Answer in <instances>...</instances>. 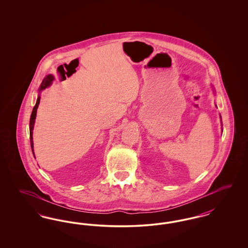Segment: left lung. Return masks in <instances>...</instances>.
<instances>
[{
	"instance_id": "left-lung-1",
	"label": "left lung",
	"mask_w": 248,
	"mask_h": 248,
	"mask_svg": "<svg viewBox=\"0 0 248 248\" xmlns=\"http://www.w3.org/2000/svg\"><path fill=\"white\" fill-rule=\"evenodd\" d=\"M213 89V92H214V93H215V89H214V88H212ZM215 106L217 107V105H216V104H215ZM219 117H220V121H221V124H222V120H221V115H219ZM222 132H223V129H222Z\"/></svg>"
}]
</instances>
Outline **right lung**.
<instances>
[{"mask_svg":"<svg viewBox=\"0 0 248 248\" xmlns=\"http://www.w3.org/2000/svg\"><path fill=\"white\" fill-rule=\"evenodd\" d=\"M54 80H55V77H54V75H52V74H48V75H46V76L44 78L43 82L41 83V86H40V88H39V94H38V97H37V100H36L35 106L33 108L32 112H31V120H30V137H31V151H32V154H33L34 158H35V155H34V150H33V138H32V134H33V128H34V124H35L37 108H38V107H39L40 99H41L40 94H41V92H42L43 90H45L46 88L49 87V86L52 84Z\"/></svg>","mask_w":248,"mask_h":248,"instance_id":"add662e5","label":"right lung"}]
</instances>
